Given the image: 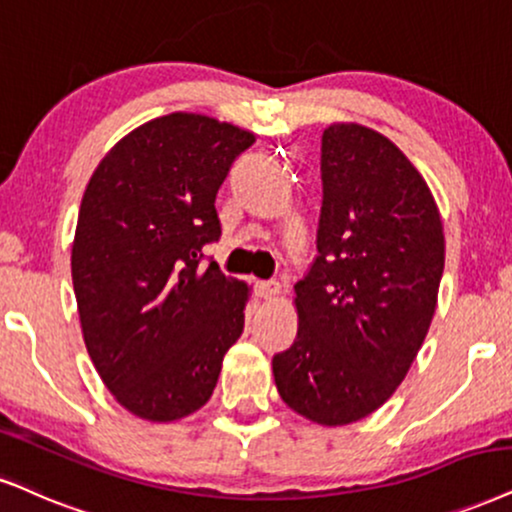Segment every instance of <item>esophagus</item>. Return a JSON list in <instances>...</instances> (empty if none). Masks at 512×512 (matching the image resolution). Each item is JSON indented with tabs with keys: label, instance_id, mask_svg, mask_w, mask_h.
<instances>
[{
	"label": "esophagus",
	"instance_id": "obj_1",
	"mask_svg": "<svg viewBox=\"0 0 512 512\" xmlns=\"http://www.w3.org/2000/svg\"><path fill=\"white\" fill-rule=\"evenodd\" d=\"M282 292V285L277 280H261L256 282V294L261 296V299H273Z\"/></svg>",
	"mask_w": 512,
	"mask_h": 512
}]
</instances>
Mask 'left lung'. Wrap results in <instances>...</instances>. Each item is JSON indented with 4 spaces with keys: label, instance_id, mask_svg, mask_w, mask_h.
Returning a JSON list of instances; mask_svg holds the SVG:
<instances>
[{
    "label": "left lung",
    "instance_id": "8db88e82",
    "mask_svg": "<svg viewBox=\"0 0 512 512\" xmlns=\"http://www.w3.org/2000/svg\"><path fill=\"white\" fill-rule=\"evenodd\" d=\"M318 256L294 285L299 330L273 356L277 391L318 425L375 413L403 382L430 330L444 227L418 168L380 132H323Z\"/></svg>",
    "mask_w": 512,
    "mask_h": 512
}]
</instances>
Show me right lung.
Masks as SVG:
<instances>
[{
	"instance_id": "right-lung-1",
	"label": "right lung",
	"mask_w": 512,
	"mask_h": 512,
	"mask_svg": "<svg viewBox=\"0 0 512 512\" xmlns=\"http://www.w3.org/2000/svg\"><path fill=\"white\" fill-rule=\"evenodd\" d=\"M254 132L168 113L125 135L87 182L71 273L80 327L113 399L142 420L199 410L244 330L249 287L201 268L216 194Z\"/></svg>"
}]
</instances>
